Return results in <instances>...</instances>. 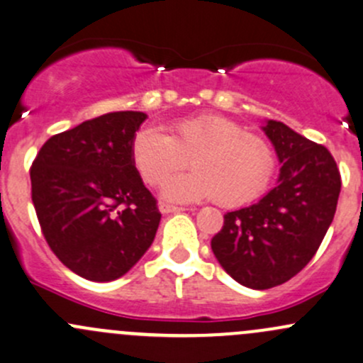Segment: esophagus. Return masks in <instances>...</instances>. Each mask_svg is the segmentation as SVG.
<instances>
[{"label":"esophagus","instance_id":"1","mask_svg":"<svg viewBox=\"0 0 363 363\" xmlns=\"http://www.w3.org/2000/svg\"><path fill=\"white\" fill-rule=\"evenodd\" d=\"M186 208L182 207H175V205H169V203H160V212L162 213H174V212H182Z\"/></svg>","mask_w":363,"mask_h":363}]
</instances>
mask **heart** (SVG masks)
<instances>
[{
  "mask_svg": "<svg viewBox=\"0 0 363 363\" xmlns=\"http://www.w3.org/2000/svg\"><path fill=\"white\" fill-rule=\"evenodd\" d=\"M192 156L195 170L167 182L162 196L170 201L216 198L224 207L254 201L272 182L277 156L262 137L219 114H198L169 127V133L144 127L132 139V162L140 177L160 186Z\"/></svg>",
  "mask_w": 363,
  "mask_h": 363,
  "instance_id": "heart-1",
  "label": "heart"
}]
</instances>
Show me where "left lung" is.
<instances>
[{"instance_id": "left-lung-1", "label": "left lung", "mask_w": 363, "mask_h": 363, "mask_svg": "<svg viewBox=\"0 0 363 363\" xmlns=\"http://www.w3.org/2000/svg\"><path fill=\"white\" fill-rule=\"evenodd\" d=\"M261 128L281 165L277 186L249 207L228 212L211 242L224 272L255 291L285 284L311 261L341 191V175L327 147L281 121L266 120Z\"/></svg>"}]
</instances>
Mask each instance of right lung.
I'll return each instance as SVG.
<instances>
[{
	"instance_id": "right-lung-1",
	"label": "right lung",
	"mask_w": 363,
	"mask_h": 363,
	"mask_svg": "<svg viewBox=\"0 0 363 363\" xmlns=\"http://www.w3.org/2000/svg\"><path fill=\"white\" fill-rule=\"evenodd\" d=\"M146 118L114 111L83 121L50 137L30 167L45 240L86 280L123 277L155 240L162 213L132 162V139Z\"/></svg>"
}]
</instances>
